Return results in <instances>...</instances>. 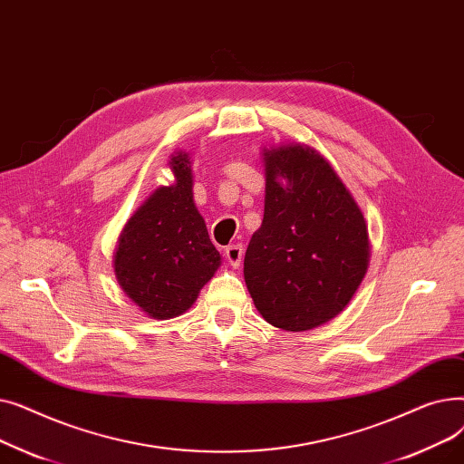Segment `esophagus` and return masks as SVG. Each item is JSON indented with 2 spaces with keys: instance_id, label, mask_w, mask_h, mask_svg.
Wrapping results in <instances>:
<instances>
[{
  "instance_id": "34e87169",
  "label": "esophagus",
  "mask_w": 464,
  "mask_h": 464,
  "mask_svg": "<svg viewBox=\"0 0 464 464\" xmlns=\"http://www.w3.org/2000/svg\"><path fill=\"white\" fill-rule=\"evenodd\" d=\"M242 256H245V250H242V245H231L226 248V259L229 261L231 266H240V261H242Z\"/></svg>"
}]
</instances>
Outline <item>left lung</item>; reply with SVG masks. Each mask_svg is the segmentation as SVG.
Masks as SVG:
<instances>
[{
  "instance_id": "8db88e82",
  "label": "left lung",
  "mask_w": 464,
  "mask_h": 464,
  "mask_svg": "<svg viewBox=\"0 0 464 464\" xmlns=\"http://www.w3.org/2000/svg\"><path fill=\"white\" fill-rule=\"evenodd\" d=\"M265 175L263 224L245 256L248 291L271 325L318 327L350 303L367 273V224L333 167L308 146L265 150Z\"/></svg>"
}]
</instances>
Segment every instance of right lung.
Segmentation results:
<instances>
[{
  "label": "right lung",
  "instance_id": "obj_1",
  "mask_svg": "<svg viewBox=\"0 0 464 464\" xmlns=\"http://www.w3.org/2000/svg\"><path fill=\"white\" fill-rule=\"evenodd\" d=\"M170 169L175 186L156 189L133 214L114 256L118 284L156 320L186 312L219 266V252L193 203L188 156H175Z\"/></svg>",
  "mask_w": 464,
  "mask_h": 464
}]
</instances>
